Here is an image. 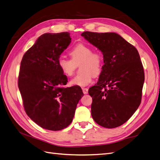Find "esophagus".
<instances>
[{
    "instance_id": "34e87169",
    "label": "esophagus",
    "mask_w": 160,
    "mask_h": 160,
    "mask_svg": "<svg viewBox=\"0 0 160 160\" xmlns=\"http://www.w3.org/2000/svg\"><path fill=\"white\" fill-rule=\"evenodd\" d=\"M83 92L84 94H88V88H83Z\"/></svg>"
}]
</instances>
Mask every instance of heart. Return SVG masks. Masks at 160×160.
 I'll use <instances>...</instances> for the list:
<instances>
[{"mask_svg": "<svg viewBox=\"0 0 160 160\" xmlns=\"http://www.w3.org/2000/svg\"><path fill=\"white\" fill-rule=\"evenodd\" d=\"M71 59L61 57L58 59V67L62 73L67 77L74 74L77 65L81 62L80 69L82 73L70 81L71 85L85 87L93 81V76H99L103 70L104 59L98 52H93V48L83 43L75 45L69 52Z\"/></svg>", "mask_w": 160, "mask_h": 160, "instance_id": "obj_1", "label": "heart"}]
</instances>
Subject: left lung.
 <instances>
[{
    "label": "left lung",
    "mask_w": 160,
    "mask_h": 160,
    "mask_svg": "<svg viewBox=\"0 0 160 160\" xmlns=\"http://www.w3.org/2000/svg\"><path fill=\"white\" fill-rule=\"evenodd\" d=\"M81 36L98 48L104 59L99 81L88 91L92 118L103 128L119 127L141 103L145 75L139 52L117 33L85 31Z\"/></svg>",
    "instance_id": "obj_1"
}]
</instances>
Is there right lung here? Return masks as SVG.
I'll list each match as a JSON object with an SVG mask.
<instances>
[{"instance_id": "1", "label": "right lung", "mask_w": 160, "mask_h": 160, "mask_svg": "<svg viewBox=\"0 0 160 160\" xmlns=\"http://www.w3.org/2000/svg\"><path fill=\"white\" fill-rule=\"evenodd\" d=\"M68 32L45 33L23 55L18 86L27 115L42 128L63 129L71 124L83 91L79 86L65 88L67 77L58 59L70 44Z\"/></svg>"}]
</instances>
